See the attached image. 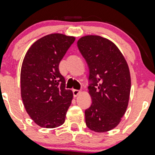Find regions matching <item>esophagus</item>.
<instances>
[{
    "label": "esophagus",
    "instance_id": "34e87169",
    "mask_svg": "<svg viewBox=\"0 0 155 155\" xmlns=\"http://www.w3.org/2000/svg\"><path fill=\"white\" fill-rule=\"evenodd\" d=\"M72 92H73V96L74 97H77L78 95L80 93V91L77 90V89H73Z\"/></svg>",
    "mask_w": 155,
    "mask_h": 155
}]
</instances>
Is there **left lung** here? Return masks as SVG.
I'll return each mask as SVG.
<instances>
[{
    "mask_svg": "<svg viewBox=\"0 0 155 155\" xmlns=\"http://www.w3.org/2000/svg\"><path fill=\"white\" fill-rule=\"evenodd\" d=\"M78 49L89 70L88 93L92 104L85 110L87 127L105 133L119 124L127 110L131 89L129 68L115 45L99 35H85Z\"/></svg>",
    "mask_w": 155,
    "mask_h": 155,
    "instance_id": "obj_1",
    "label": "left lung"
}]
</instances>
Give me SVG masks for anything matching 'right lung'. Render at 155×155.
<instances>
[{"mask_svg":"<svg viewBox=\"0 0 155 155\" xmlns=\"http://www.w3.org/2000/svg\"><path fill=\"white\" fill-rule=\"evenodd\" d=\"M74 36L54 33L36 41L26 54L21 68V97L26 110L42 127L54 128L65 122L72 91L66 89L58 66Z\"/></svg>","mask_w":155,"mask_h":155,"instance_id":"obj_1","label":"right lung"}]
</instances>
